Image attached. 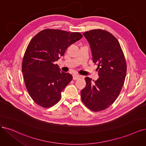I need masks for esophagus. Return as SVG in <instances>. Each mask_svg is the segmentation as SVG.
Returning <instances> with one entry per match:
<instances>
[{"label":"esophagus","instance_id":"1","mask_svg":"<svg viewBox=\"0 0 146 146\" xmlns=\"http://www.w3.org/2000/svg\"><path fill=\"white\" fill-rule=\"evenodd\" d=\"M73 78L74 80H77V79H78L80 78V76H79V75H78V74H73Z\"/></svg>","mask_w":146,"mask_h":146}]
</instances>
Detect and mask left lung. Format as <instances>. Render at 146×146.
I'll list each match as a JSON object with an SVG mask.
<instances>
[{
  "mask_svg": "<svg viewBox=\"0 0 146 146\" xmlns=\"http://www.w3.org/2000/svg\"><path fill=\"white\" fill-rule=\"evenodd\" d=\"M90 46L93 62L98 65L99 79L92 82L85 78L81 91L84 104L93 111H100L111 106L120 94L126 75V62L116 38L109 32L94 29L83 33Z\"/></svg>",
  "mask_w": 146,
  "mask_h": 146,
  "instance_id": "8db88e82",
  "label": "left lung"
}]
</instances>
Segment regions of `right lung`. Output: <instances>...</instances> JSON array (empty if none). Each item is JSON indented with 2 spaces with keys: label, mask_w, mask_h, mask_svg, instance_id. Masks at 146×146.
I'll return each instance as SVG.
<instances>
[{
  "label": "right lung",
  "mask_w": 146,
  "mask_h": 146,
  "mask_svg": "<svg viewBox=\"0 0 146 146\" xmlns=\"http://www.w3.org/2000/svg\"><path fill=\"white\" fill-rule=\"evenodd\" d=\"M82 36L79 32L47 29L31 40L23 56L22 73L27 90L36 104L49 108L60 100L61 92L73 76L61 72L54 62Z\"/></svg>",
  "instance_id": "right-lung-1"
}]
</instances>
